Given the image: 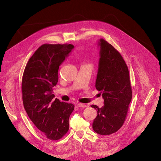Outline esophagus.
<instances>
[{"label": "esophagus", "mask_w": 161, "mask_h": 161, "mask_svg": "<svg viewBox=\"0 0 161 161\" xmlns=\"http://www.w3.org/2000/svg\"><path fill=\"white\" fill-rule=\"evenodd\" d=\"M77 106L79 107V108H86L87 105L86 104L84 103H78L77 104Z\"/></svg>", "instance_id": "34e87169"}]
</instances>
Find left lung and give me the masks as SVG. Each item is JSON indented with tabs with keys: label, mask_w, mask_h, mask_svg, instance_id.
Instances as JSON below:
<instances>
[{
	"label": "left lung",
	"mask_w": 161,
	"mask_h": 161,
	"mask_svg": "<svg viewBox=\"0 0 161 161\" xmlns=\"http://www.w3.org/2000/svg\"><path fill=\"white\" fill-rule=\"evenodd\" d=\"M99 45L96 87L102 93L104 105L101 108L91 105L97 112L93 129L99 135H109L116 133L124 124L132 99V89L128 67L121 53L103 39H100Z\"/></svg>",
	"instance_id": "8db88e82"
}]
</instances>
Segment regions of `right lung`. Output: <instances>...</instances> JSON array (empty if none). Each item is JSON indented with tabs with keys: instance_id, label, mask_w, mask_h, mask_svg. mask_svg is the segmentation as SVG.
<instances>
[{
	"instance_id": "1",
	"label": "right lung",
	"mask_w": 161,
	"mask_h": 161,
	"mask_svg": "<svg viewBox=\"0 0 161 161\" xmlns=\"http://www.w3.org/2000/svg\"><path fill=\"white\" fill-rule=\"evenodd\" d=\"M72 44H44L29 59L22 80V102L31 120L46 138L62 139L69 130L72 103L53 99V87L58 81V69L74 49Z\"/></svg>"
}]
</instances>
